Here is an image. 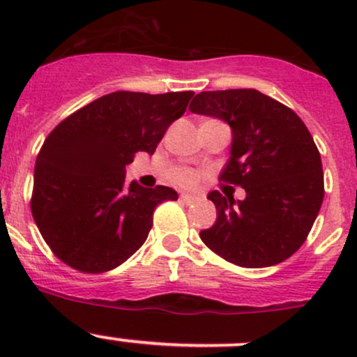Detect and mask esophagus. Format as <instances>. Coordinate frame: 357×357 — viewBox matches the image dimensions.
<instances>
[{
  "label": "esophagus",
  "instance_id": "34e87169",
  "mask_svg": "<svg viewBox=\"0 0 357 357\" xmlns=\"http://www.w3.org/2000/svg\"><path fill=\"white\" fill-rule=\"evenodd\" d=\"M179 199H181V202H185V204H193V202L197 200V197L190 195V193H181V195H179Z\"/></svg>",
  "mask_w": 357,
  "mask_h": 357
}]
</instances>
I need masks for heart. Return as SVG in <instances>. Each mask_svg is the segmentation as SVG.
<instances>
[{"instance_id":"1","label":"heart","mask_w":357,"mask_h":357,"mask_svg":"<svg viewBox=\"0 0 357 357\" xmlns=\"http://www.w3.org/2000/svg\"><path fill=\"white\" fill-rule=\"evenodd\" d=\"M171 179L181 186H193L197 183V174L192 169L178 167L171 172Z\"/></svg>"}]
</instances>
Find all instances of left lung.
<instances>
[{
	"label": "left lung",
	"mask_w": 357,
	"mask_h": 357,
	"mask_svg": "<svg viewBox=\"0 0 357 357\" xmlns=\"http://www.w3.org/2000/svg\"><path fill=\"white\" fill-rule=\"evenodd\" d=\"M193 114L231 126V157L219 181L245 188V200L208 193L218 208L200 231L214 254L242 268H268L289 259L307 238L325 197L321 155L302 119L257 89L204 91Z\"/></svg>",
	"instance_id": "left-lung-1"
}]
</instances>
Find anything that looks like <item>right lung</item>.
<instances>
[{"mask_svg":"<svg viewBox=\"0 0 357 357\" xmlns=\"http://www.w3.org/2000/svg\"><path fill=\"white\" fill-rule=\"evenodd\" d=\"M193 91H115L63 119L36 158L31 211L53 254L81 273H105L145 243L153 212L178 200L167 186L126 183L138 152L152 155Z\"/></svg>","mask_w":357,"mask_h":357,"instance_id":"add662e5","label":"right lung"}]
</instances>
